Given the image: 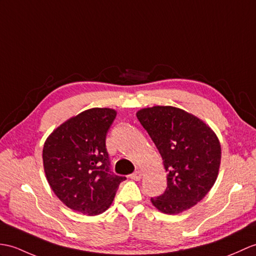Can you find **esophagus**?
<instances>
[{
	"label": "esophagus",
	"instance_id": "esophagus-1",
	"mask_svg": "<svg viewBox=\"0 0 256 256\" xmlns=\"http://www.w3.org/2000/svg\"><path fill=\"white\" fill-rule=\"evenodd\" d=\"M142 174L140 171H136V172H134V174H130V178L134 181H140L142 179Z\"/></svg>",
	"mask_w": 256,
	"mask_h": 256
}]
</instances>
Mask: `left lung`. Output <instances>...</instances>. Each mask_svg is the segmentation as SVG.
<instances>
[{"instance_id": "1", "label": "left lung", "mask_w": 256, "mask_h": 256, "mask_svg": "<svg viewBox=\"0 0 256 256\" xmlns=\"http://www.w3.org/2000/svg\"><path fill=\"white\" fill-rule=\"evenodd\" d=\"M150 134L167 171V188L150 198L164 214L192 208L215 184L222 160L216 133L198 116L171 106H154L136 112Z\"/></svg>"}]
</instances>
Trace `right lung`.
<instances>
[{
	"mask_svg": "<svg viewBox=\"0 0 256 256\" xmlns=\"http://www.w3.org/2000/svg\"><path fill=\"white\" fill-rule=\"evenodd\" d=\"M116 116L110 108L85 110L53 130L44 142L48 183L65 206L82 215L106 212L126 180L109 171L106 136Z\"/></svg>",
	"mask_w": 256,
	"mask_h": 256,
	"instance_id": "add662e5",
	"label": "right lung"
}]
</instances>
